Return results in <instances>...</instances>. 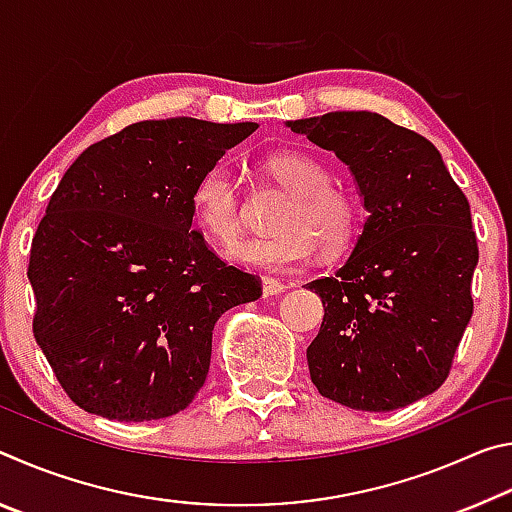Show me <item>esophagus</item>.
<instances>
[{
    "mask_svg": "<svg viewBox=\"0 0 512 512\" xmlns=\"http://www.w3.org/2000/svg\"><path fill=\"white\" fill-rule=\"evenodd\" d=\"M262 287H264V296H280V293H284V289H287V284L275 280V277H264Z\"/></svg>",
    "mask_w": 512,
    "mask_h": 512,
    "instance_id": "1",
    "label": "esophagus"
}]
</instances>
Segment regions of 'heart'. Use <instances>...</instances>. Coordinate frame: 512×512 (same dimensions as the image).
I'll return each mask as SVG.
<instances>
[{"label":"heart","instance_id":"obj_1","mask_svg":"<svg viewBox=\"0 0 512 512\" xmlns=\"http://www.w3.org/2000/svg\"><path fill=\"white\" fill-rule=\"evenodd\" d=\"M264 169L289 194L275 219L273 235L253 237L230 250L235 262L266 271H289L311 257L341 255L361 228V207L348 189L332 183V171L309 153L284 151L268 155ZM196 223L216 244L228 246L244 230V198L228 162L207 167L192 189Z\"/></svg>","mask_w":512,"mask_h":512}]
</instances>
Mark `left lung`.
<instances>
[{
    "instance_id": "obj_1",
    "label": "left lung",
    "mask_w": 512,
    "mask_h": 512,
    "mask_svg": "<svg viewBox=\"0 0 512 512\" xmlns=\"http://www.w3.org/2000/svg\"><path fill=\"white\" fill-rule=\"evenodd\" d=\"M287 126L348 164L368 210L348 262L307 284L325 307L311 381L348 409H402L445 384L472 318L470 203L427 137L377 112Z\"/></svg>"
}]
</instances>
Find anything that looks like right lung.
I'll return each instance as SVG.
<instances>
[{"instance_id": "add662e5", "label": "right lung", "mask_w": 512, "mask_h": 512, "mask_svg": "<svg viewBox=\"0 0 512 512\" xmlns=\"http://www.w3.org/2000/svg\"><path fill=\"white\" fill-rule=\"evenodd\" d=\"M257 124L137 121L65 171L31 241L33 336L76 406L119 422L187 409L223 311L262 296L192 228L198 176Z\"/></svg>"}]
</instances>
